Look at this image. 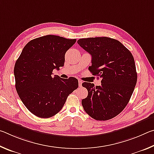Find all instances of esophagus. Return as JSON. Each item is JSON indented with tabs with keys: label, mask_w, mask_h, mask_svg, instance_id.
I'll use <instances>...</instances> for the list:
<instances>
[{
	"label": "esophagus",
	"mask_w": 154,
	"mask_h": 154,
	"mask_svg": "<svg viewBox=\"0 0 154 154\" xmlns=\"http://www.w3.org/2000/svg\"><path fill=\"white\" fill-rule=\"evenodd\" d=\"M78 82H79V87H82V80H79V81H78Z\"/></svg>",
	"instance_id": "esophagus-1"
}]
</instances>
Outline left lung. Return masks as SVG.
Here are the masks:
<instances>
[{"label":"left lung","instance_id":"obj_1","mask_svg":"<svg viewBox=\"0 0 154 154\" xmlns=\"http://www.w3.org/2000/svg\"><path fill=\"white\" fill-rule=\"evenodd\" d=\"M77 43L92 56L89 71L102 78L101 85L83 82L88 95L82 101L85 111L96 120L105 121L126 107L137 81L133 56L119 41L109 37L80 38Z\"/></svg>","mask_w":154,"mask_h":154}]
</instances>
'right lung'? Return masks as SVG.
<instances>
[{"label":"right lung","mask_w":154,"mask_h":154,"mask_svg":"<svg viewBox=\"0 0 154 154\" xmlns=\"http://www.w3.org/2000/svg\"><path fill=\"white\" fill-rule=\"evenodd\" d=\"M76 39L46 35L29 41L15 62V88L26 107L35 116L49 118L63 107L70 94L78 88L75 77L52 76L64 66V56Z\"/></svg>","instance_id":"obj_1"}]
</instances>
